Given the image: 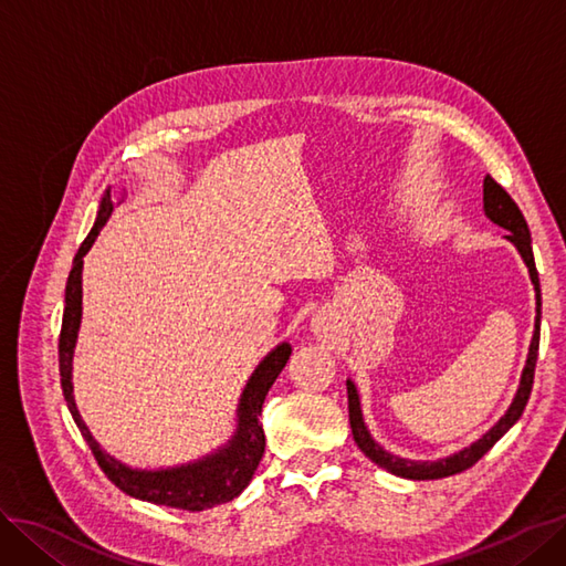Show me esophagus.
<instances>
[{"label": "esophagus", "mask_w": 566, "mask_h": 566, "mask_svg": "<svg viewBox=\"0 0 566 566\" xmlns=\"http://www.w3.org/2000/svg\"><path fill=\"white\" fill-rule=\"evenodd\" d=\"M312 331L318 335V337H331V333H333V323L325 318V316H321V314H316L314 316V321H312Z\"/></svg>", "instance_id": "esophagus-1"}]
</instances>
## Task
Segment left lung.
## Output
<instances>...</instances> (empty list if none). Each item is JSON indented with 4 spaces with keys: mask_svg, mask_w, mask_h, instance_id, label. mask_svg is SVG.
Masks as SVG:
<instances>
[{
    "mask_svg": "<svg viewBox=\"0 0 566 566\" xmlns=\"http://www.w3.org/2000/svg\"><path fill=\"white\" fill-rule=\"evenodd\" d=\"M484 214L493 221V224H499L501 229L507 231L505 241H510L517 248L520 256L528 269V279H531V283H534V290H536L534 335H531V345H528L526 364L522 370L517 394H515V399H512L510 408L505 410V416L495 422L486 434H482L476 441H472L470 447H465L458 453H451L447 458H437V460H408V458L389 453L387 449L380 447L378 441L373 439V434L368 432V427L364 422V410H361V399H358V389L352 380H347L349 424H352V434H354L356 447L361 449L375 462V465H380L382 470L397 474V476L413 479V482H424V479H443V476H451V474H458L462 470L472 468L474 462L486 451H491L493 443L499 441L510 430V427L522 418L531 387H534V370H536L538 339H541V283H538V271H536V262H534V250H531V233H528L524 214L517 208V202L512 200L505 188L501 184H495L489 175L484 177Z\"/></svg>",
    "mask_w": 566,
    "mask_h": 566,
    "instance_id": "1",
    "label": "left lung"
}]
</instances>
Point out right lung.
I'll use <instances>...</instances> for the list:
<instances>
[{
	"instance_id": "obj_1",
	"label": "right lung",
	"mask_w": 566,
	"mask_h": 566,
	"mask_svg": "<svg viewBox=\"0 0 566 566\" xmlns=\"http://www.w3.org/2000/svg\"><path fill=\"white\" fill-rule=\"evenodd\" d=\"M113 212V198L111 188H106L104 198L98 202V214L90 235L84 238L80 245L71 276L65 283V310H63V323H61V337H59V368H61V387L63 397L71 408V416L75 424L80 427L82 437L87 439L94 458L98 460L101 470L106 472L111 482L125 491L132 499H139L146 503L179 507L188 512H200L221 503L233 501L235 495H241L250 479L260 465L264 455V430H262V406L271 385L276 382L281 370L285 368L293 347L287 342L273 347L250 375V380L243 387L241 399H238L235 408V432L227 443H221L212 453L202 455L198 460L184 462V465L175 468H160V470H142L125 465L123 460H117L108 451L101 449V443L90 432V427L84 424L80 410L75 406L73 397V354L77 345V333L82 323V266L84 254H87L98 238L101 229L106 227V221Z\"/></svg>"
}]
</instances>
